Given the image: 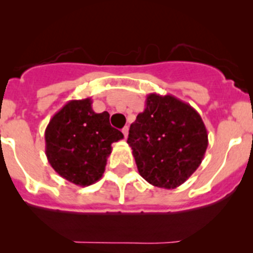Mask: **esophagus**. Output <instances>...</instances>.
Here are the masks:
<instances>
[{"label":"esophagus","instance_id":"1","mask_svg":"<svg viewBox=\"0 0 253 253\" xmlns=\"http://www.w3.org/2000/svg\"><path fill=\"white\" fill-rule=\"evenodd\" d=\"M122 133H124L125 138H127V136H128V127H124V128H122Z\"/></svg>","mask_w":253,"mask_h":253}]
</instances>
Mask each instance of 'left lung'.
<instances>
[{"label":"left lung","instance_id":"obj_1","mask_svg":"<svg viewBox=\"0 0 253 253\" xmlns=\"http://www.w3.org/2000/svg\"><path fill=\"white\" fill-rule=\"evenodd\" d=\"M139 175L153 186L176 188L202 163L208 133L202 117L174 95L152 93L129 127L128 139Z\"/></svg>","mask_w":253,"mask_h":253}]
</instances>
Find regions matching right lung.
<instances>
[{"mask_svg":"<svg viewBox=\"0 0 253 253\" xmlns=\"http://www.w3.org/2000/svg\"><path fill=\"white\" fill-rule=\"evenodd\" d=\"M89 98L70 100L45 129V153L61 177L78 186L99 181L105 171L111 144L124 138L110 125L108 111L96 114Z\"/></svg>","mask_w":253,"mask_h":253,"instance_id":"1","label":"right lung"}]
</instances>
